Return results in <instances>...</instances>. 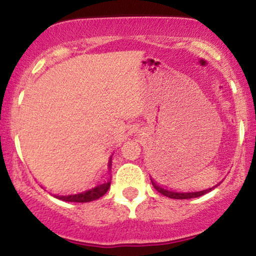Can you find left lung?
<instances>
[{"label":"left lung","mask_w":256,"mask_h":256,"mask_svg":"<svg viewBox=\"0 0 256 256\" xmlns=\"http://www.w3.org/2000/svg\"><path fill=\"white\" fill-rule=\"evenodd\" d=\"M152 186L155 188V189L158 190V192L162 194L164 196H167V198H176V200H185V198H200V196L204 195V194L212 192L214 188H216L218 185H216V186L213 188H210V189L207 190H202V192H173V190H167V189H164V188H161L160 185L155 183L154 180L152 179Z\"/></svg>","instance_id":"8db88e82"}]
</instances>
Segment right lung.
<instances>
[{
  "label": "right lung",
  "instance_id": "add662e5",
  "mask_svg": "<svg viewBox=\"0 0 256 256\" xmlns=\"http://www.w3.org/2000/svg\"><path fill=\"white\" fill-rule=\"evenodd\" d=\"M112 162L110 160V164H108V167L110 168ZM110 186V180H108L107 183L104 184H100L98 186L92 188V189L86 190V192H80V194H74V195H54V198H56L58 200H62V201L66 202H80V204H84V202H91V201H95L100 198L104 195L106 192H108Z\"/></svg>",
  "mask_w": 256,
  "mask_h": 256
}]
</instances>
